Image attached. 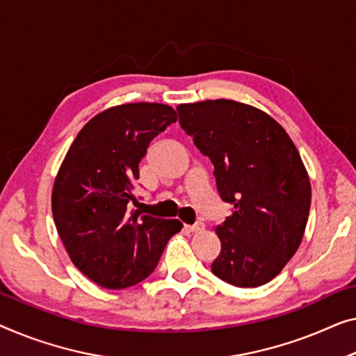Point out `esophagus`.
Here are the masks:
<instances>
[{
  "label": "esophagus",
  "instance_id": "1",
  "mask_svg": "<svg viewBox=\"0 0 356 356\" xmlns=\"http://www.w3.org/2000/svg\"><path fill=\"white\" fill-rule=\"evenodd\" d=\"M185 230L192 232V233H200L204 230V225L203 224H195V225H185Z\"/></svg>",
  "mask_w": 356,
  "mask_h": 356
}]
</instances>
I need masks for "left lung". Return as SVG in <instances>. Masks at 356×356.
<instances>
[{
	"mask_svg": "<svg viewBox=\"0 0 356 356\" xmlns=\"http://www.w3.org/2000/svg\"><path fill=\"white\" fill-rule=\"evenodd\" d=\"M177 111L233 206L214 229L222 248L212 273L238 288L268 283L299 249L309 220L310 179L294 142L272 116L236 100L180 104Z\"/></svg>",
	"mask_w": 356,
	"mask_h": 356,
	"instance_id": "1",
	"label": "left lung"
}]
</instances>
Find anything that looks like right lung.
<instances>
[{"label":"right lung","instance_id":"obj_1","mask_svg":"<svg viewBox=\"0 0 356 356\" xmlns=\"http://www.w3.org/2000/svg\"><path fill=\"white\" fill-rule=\"evenodd\" d=\"M176 120L166 104L115 105L83 126L63 158L52 187V217L72 262L100 288L140 283L182 230L177 219L127 212L148 145Z\"/></svg>","mask_w":356,"mask_h":356}]
</instances>
